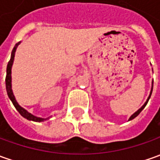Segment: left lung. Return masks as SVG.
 <instances>
[{
	"mask_svg": "<svg viewBox=\"0 0 160 160\" xmlns=\"http://www.w3.org/2000/svg\"><path fill=\"white\" fill-rule=\"evenodd\" d=\"M152 88H153V86H152V91H151V94H150V96H149V97H148V99H147V101H146V102H145V103H144V104H143V105H142V107H141L140 109H139V110H138V111L134 113V114H133V115H132V116L130 117L129 120H131V119H133V118H135V117H136V116H138V115H139V113H140L141 112H142V110L144 109V107H145V106H146V104H147V102H148V101H149V99H150V97H151V96H152Z\"/></svg>",
	"mask_w": 160,
	"mask_h": 160,
	"instance_id": "8db88e82",
	"label": "left lung"
}]
</instances>
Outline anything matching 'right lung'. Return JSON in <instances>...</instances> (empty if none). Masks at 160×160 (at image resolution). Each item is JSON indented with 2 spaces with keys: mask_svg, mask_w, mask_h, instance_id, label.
<instances>
[{
  "mask_svg": "<svg viewBox=\"0 0 160 160\" xmlns=\"http://www.w3.org/2000/svg\"><path fill=\"white\" fill-rule=\"evenodd\" d=\"M19 43L16 44V46L13 48V51H12V54H11V58H10V60L8 61V65H7V75H6V89H7V93H8V96L9 97V99L11 100L12 103L14 104L15 108L18 110V112L24 117V118H27L29 120H32V121H36V122H41V121H43V120H46L47 118H38V117H35L33 115H32L30 112H28L26 110H25L24 108H22L20 106L19 104L17 102L16 99H15L14 95H13V92H12V89H11V67H12V63H13V61H14V57H15V51H16V48H17V46L18 45Z\"/></svg>",
  "mask_w": 160,
  "mask_h": 160,
  "instance_id": "1",
  "label": "right lung"
}]
</instances>
